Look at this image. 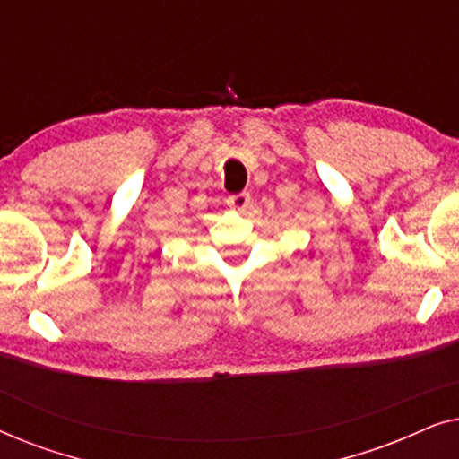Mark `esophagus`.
<instances>
[{
  "instance_id": "34e87169",
  "label": "esophagus",
  "mask_w": 459,
  "mask_h": 459,
  "mask_svg": "<svg viewBox=\"0 0 459 459\" xmlns=\"http://www.w3.org/2000/svg\"><path fill=\"white\" fill-rule=\"evenodd\" d=\"M228 204L231 209H238V211H244L247 206L250 204V194L248 192H240V194H234V196L228 198Z\"/></svg>"
}]
</instances>
